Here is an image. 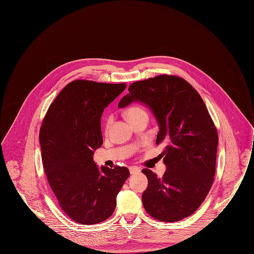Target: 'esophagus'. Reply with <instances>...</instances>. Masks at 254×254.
I'll list each match as a JSON object with an SVG mask.
<instances>
[{
	"instance_id": "1",
	"label": "esophagus",
	"mask_w": 254,
	"mask_h": 254,
	"mask_svg": "<svg viewBox=\"0 0 254 254\" xmlns=\"http://www.w3.org/2000/svg\"><path fill=\"white\" fill-rule=\"evenodd\" d=\"M129 171H130V174H136V173H139L141 170L138 167H130Z\"/></svg>"
}]
</instances>
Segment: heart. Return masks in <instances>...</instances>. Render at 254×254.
<instances>
[{"label":"heart","mask_w":254,"mask_h":254,"mask_svg":"<svg viewBox=\"0 0 254 254\" xmlns=\"http://www.w3.org/2000/svg\"><path fill=\"white\" fill-rule=\"evenodd\" d=\"M125 115L127 117L128 120H131V119H134L138 116H141V115H146V112L143 108H141L140 106H132L130 108H128L126 111H125ZM112 122V117H108L107 120H106V124H105V128L108 129L110 124Z\"/></svg>","instance_id":"obj_1"}]
</instances>
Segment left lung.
Returning a JSON list of instances; mask_svg holds the SVG:
<instances>
[{"label": "left lung", "mask_w": 254, "mask_h": 254, "mask_svg": "<svg viewBox=\"0 0 254 254\" xmlns=\"http://www.w3.org/2000/svg\"><path fill=\"white\" fill-rule=\"evenodd\" d=\"M119 102L133 101L153 112L159 132L156 144L167 170L158 178L143 169L148 187L142 194L146 211L156 219L173 222L193 213L207 195L215 173L218 136L213 121L197 91L184 78L158 75L133 82Z\"/></svg>", "instance_id": "8db88e82"}]
</instances>
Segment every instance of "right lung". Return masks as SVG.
I'll list each match as a JSON object with an SVG mask.
<instances>
[{"label":"right lung","mask_w":254,"mask_h":254,"mask_svg":"<svg viewBox=\"0 0 254 254\" xmlns=\"http://www.w3.org/2000/svg\"><path fill=\"white\" fill-rule=\"evenodd\" d=\"M126 88L91 80L68 83L49 107L40 142L44 169L62 209L74 221L96 224L112 215L116 196L130 173L93 161L103 143L100 118Z\"/></svg>","instance_id":"obj_1"}]
</instances>
